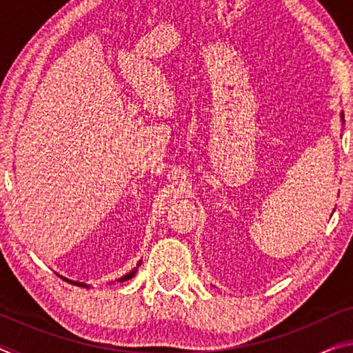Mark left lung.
I'll use <instances>...</instances> for the list:
<instances>
[{"instance_id":"1","label":"left lung","mask_w":353,"mask_h":353,"mask_svg":"<svg viewBox=\"0 0 353 353\" xmlns=\"http://www.w3.org/2000/svg\"><path fill=\"white\" fill-rule=\"evenodd\" d=\"M343 118H344V115H343V113H341V119H343ZM343 121H344V119H343Z\"/></svg>"}]
</instances>
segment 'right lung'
Here are the masks:
<instances>
[{
	"mask_svg": "<svg viewBox=\"0 0 353 353\" xmlns=\"http://www.w3.org/2000/svg\"><path fill=\"white\" fill-rule=\"evenodd\" d=\"M139 266H140V263H139ZM135 272H137V268H134V270L130 271L129 274H126V276L119 279V282H126V280L132 279V277L135 276ZM61 277H62V276H61ZM62 279H63V280H67L68 283H73V285H76V286H82V288H88V285H85V283H81V282H73V280H68V279H65V277H62Z\"/></svg>",
	"mask_w": 353,
	"mask_h": 353,
	"instance_id": "right-lung-1",
	"label": "right lung"
}]
</instances>
